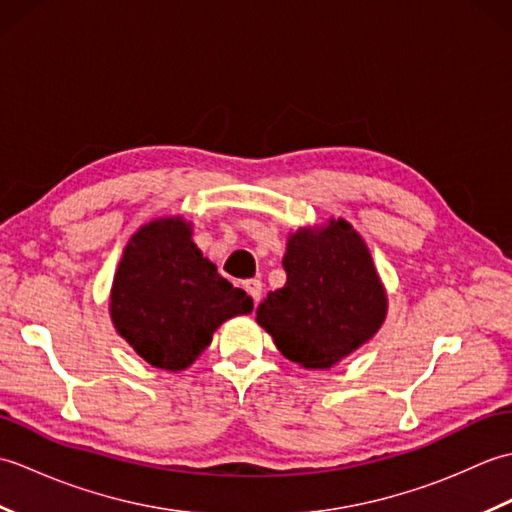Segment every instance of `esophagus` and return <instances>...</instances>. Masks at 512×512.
Here are the masks:
<instances>
[{
    "label": "esophagus",
    "mask_w": 512,
    "mask_h": 512,
    "mask_svg": "<svg viewBox=\"0 0 512 512\" xmlns=\"http://www.w3.org/2000/svg\"><path fill=\"white\" fill-rule=\"evenodd\" d=\"M244 290L248 292L250 299H253L255 303H259V299H262V281H259V279H246Z\"/></svg>",
    "instance_id": "esophagus-1"
}]
</instances>
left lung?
I'll use <instances>...</instances> for the list:
<instances>
[{
	"label": "left lung",
	"instance_id": "left-lung-1",
	"mask_svg": "<svg viewBox=\"0 0 512 512\" xmlns=\"http://www.w3.org/2000/svg\"><path fill=\"white\" fill-rule=\"evenodd\" d=\"M286 286L259 303L257 323L288 361L330 369L387 319V290L365 239L343 217L288 235Z\"/></svg>",
	"mask_w": 512,
	"mask_h": 512
}]
</instances>
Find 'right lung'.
<instances>
[{
	"mask_svg": "<svg viewBox=\"0 0 512 512\" xmlns=\"http://www.w3.org/2000/svg\"><path fill=\"white\" fill-rule=\"evenodd\" d=\"M248 312L253 299L217 273L182 215L156 217L127 242L112 281L110 317L149 365L182 372L224 321Z\"/></svg>",
	"mask_w": 512,
	"mask_h": 512,
	"instance_id": "right-lung-1",
	"label": "right lung"
}]
</instances>
